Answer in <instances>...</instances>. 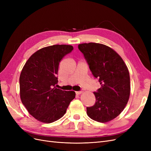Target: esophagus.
I'll use <instances>...</instances> for the list:
<instances>
[{"label": "esophagus", "instance_id": "esophagus-1", "mask_svg": "<svg viewBox=\"0 0 151 151\" xmlns=\"http://www.w3.org/2000/svg\"><path fill=\"white\" fill-rule=\"evenodd\" d=\"M82 93H83V91H76V94H77V95H79V94H81Z\"/></svg>", "mask_w": 151, "mask_h": 151}]
</instances>
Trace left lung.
Here are the masks:
<instances>
[{
    "label": "left lung",
    "mask_w": 151,
    "mask_h": 151,
    "mask_svg": "<svg viewBox=\"0 0 151 151\" xmlns=\"http://www.w3.org/2000/svg\"><path fill=\"white\" fill-rule=\"evenodd\" d=\"M101 88L94 92L96 103L87 107V115L94 121L106 123L122 112L130 94V74L122 57L106 45L96 43L78 45Z\"/></svg>",
    "instance_id": "8db88e82"
}]
</instances>
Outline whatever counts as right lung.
Masks as SVG:
<instances>
[{"mask_svg":"<svg viewBox=\"0 0 151 151\" xmlns=\"http://www.w3.org/2000/svg\"><path fill=\"white\" fill-rule=\"evenodd\" d=\"M72 45H55L41 48L29 58L19 77L20 98L25 108L36 120L50 123L62 118L74 91L57 89L59 62L73 50Z\"/></svg>","mask_w":151,"mask_h":151,"instance_id":"right-lung-1","label":"right lung"}]
</instances>
